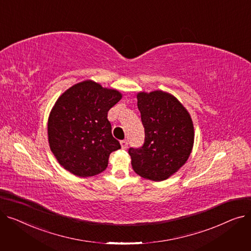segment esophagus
Instances as JSON below:
<instances>
[{
  "label": "esophagus",
  "mask_w": 251,
  "mask_h": 251,
  "mask_svg": "<svg viewBox=\"0 0 251 251\" xmlns=\"http://www.w3.org/2000/svg\"><path fill=\"white\" fill-rule=\"evenodd\" d=\"M121 147L123 150L128 149V141L127 140H121Z\"/></svg>",
  "instance_id": "34e87169"
}]
</instances>
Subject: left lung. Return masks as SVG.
<instances>
[{
	"mask_svg": "<svg viewBox=\"0 0 251 251\" xmlns=\"http://www.w3.org/2000/svg\"><path fill=\"white\" fill-rule=\"evenodd\" d=\"M137 107L144 127L143 146L130 148L131 165L139 176L163 181L185 164L194 140L190 115L172 95L139 92Z\"/></svg>",
	"mask_w": 251,
	"mask_h": 251,
	"instance_id": "obj_1",
	"label": "left lung"
}]
</instances>
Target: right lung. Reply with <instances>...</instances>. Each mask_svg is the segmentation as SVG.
Listing matches in <instances>:
<instances>
[{
  "label": "right lung",
  "instance_id": "obj_1",
  "mask_svg": "<svg viewBox=\"0 0 251 251\" xmlns=\"http://www.w3.org/2000/svg\"><path fill=\"white\" fill-rule=\"evenodd\" d=\"M115 89L86 80L66 90L48 122L50 151L70 173L89 177L108 167L110 153L121 149L112 135L108 112L121 100Z\"/></svg>",
  "mask_w": 251,
  "mask_h": 251
}]
</instances>
